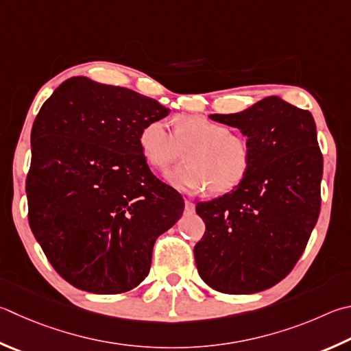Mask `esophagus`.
<instances>
[{"mask_svg": "<svg viewBox=\"0 0 351 351\" xmlns=\"http://www.w3.org/2000/svg\"><path fill=\"white\" fill-rule=\"evenodd\" d=\"M195 212V204L192 201L186 199V213H193Z\"/></svg>", "mask_w": 351, "mask_h": 351, "instance_id": "34e87169", "label": "esophagus"}]
</instances>
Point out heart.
Listing matches in <instances>:
<instances>
[{"label": "heart", "instance_id": "obj_1", "mask_svg": "<svg viewBox=\"0 0 351 351\" xmlns=\"http://www.w3.org/2000/svg\"><path fill=\"white\" fill-rule=\"evenodd\" d=\"M138 141L145 161L159 171L180 162L186 152L189 164L167 175L170 186L181 192H232L245 180L253 161L250 141L244 135L201 114H178L173 133L164 121H149Z\"/></svg>", "mask_w": 351, "mask_h": 351}]
</instances>
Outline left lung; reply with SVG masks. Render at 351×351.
<instances>
[{
	"label": "left lung",
	"instance_id": "obj_1",
	"mask_svg": "<svg viewBox=\"0 0 351 351\" xmlns=\"http://www.w3.org/2000/svg\"><path fill=\"white\" fill-rule=\"evenodd\" d=\"M210 118L238 127L253 161L230 193L197 202L206 232L193 250L196 269L216 291L250 295L289 275L316 226L324 167L316 124L308 110L276 97Z\"/></svg>",
	"mask_w": 351,
	"mask_h": 351
}]
</instances>
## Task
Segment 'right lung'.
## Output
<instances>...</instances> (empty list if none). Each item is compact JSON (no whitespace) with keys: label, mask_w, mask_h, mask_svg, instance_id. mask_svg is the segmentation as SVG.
<instances>
[{"label":"right lung","mask_w":351,"mask_h":351,"mask_svg":"<svg viewBox=\"0 0 351 351\" xmlns=\"http://www.w3.org/2000/svg\"><path fill=\"white\" fill-rule=\"evenodd\" d=\"M169 109L130 88L70 78L32 127L29 224L69 284L118 295L149 275L155 241L184 199L152 173L139 132Z\"/></svg>","instance_id":"1"}]
</instances>
